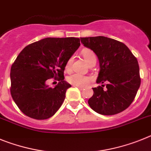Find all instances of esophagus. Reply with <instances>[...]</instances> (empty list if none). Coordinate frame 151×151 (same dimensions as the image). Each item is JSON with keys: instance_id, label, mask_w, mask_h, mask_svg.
I'll list each match as a JSON object with an SVG mask.
<instances>
[{"instance_id": "esophagus-1", "label": "esophagus", "mask_w": 151, "mask_h": 151, "mask_svg": "<svg viewBox=\"0 0 151 151\" xmlns=\"http://www.w3.org/2000/svg\"><path fill=\"white\" fill-rule=\"evenodd\" d=\"M74 86H76V87L78 88L79 89H81V90H83V87H82V86H76V85H74Z\"/></svg>"}]
</instances>
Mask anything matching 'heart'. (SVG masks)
I'll list each match as a JSON object with an SVG mask.
<instances>
[{
	"label": "heart",
	"mask_w": 151,
	"mask_h": 151,
	"mask_svg": "<svg viewBox=\"0 0 151 151\" xmlns=\"http://www.w3.org/2000/svg\"><path fill=\"white\" fill-rule=\"evenodd\" d=\"M81 55L88 65L92 62H96V59H97L96 55L92 50H89V49H83L81 52ZM72 59V58H70L68 60L65 66L66 69L70 68ZM68 81L73 85L79 86H86L91 81V78L89 77L81 75L80 74H73L68 77Z\"/></svg>",
	"instance_id": "b5f03b06"
}]
</instances>
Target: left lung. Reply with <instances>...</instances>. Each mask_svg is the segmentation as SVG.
I'll return each instance as SVG.
<instances>
[{
  "mask_svg": "<svg viewBox=\"0 0 151 151\" xmlns=\"http://www.w3.org/2000/svg\"><path fill=\"white\" fill-rule=\"evenodd\" d=\"M84 47L90 49L99 61L97 83L88 104L102 115H114L132 104L141 84L137 59L124 43L104 36L81 37ZM103 83H106L104 89Z\"/></svg>",
  "mask_w": 151,
  "mask_h": 151,
  "instance_id": "1",
  "label": "left lung"
}]
</instances>
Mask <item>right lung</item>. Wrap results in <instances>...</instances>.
<instances>
[{"instance_id":"1","label":"right lung","mask_w":151,"mask_h":151,"mask_svg":"<svg viewBox=\"0 0 151 151\" xmlns=\"http://www.w3.org/2000/svg\"><path fill=\"white\" fill-rule=\"evenodd\" d=\"M80 46V38L47 37L22 50L10 70V92L23 114L36 119L55 114L71 87L64 81L66 63ZM54 76L60 82L52 88L45 82Z\"/></svg>"}]
</instances>
